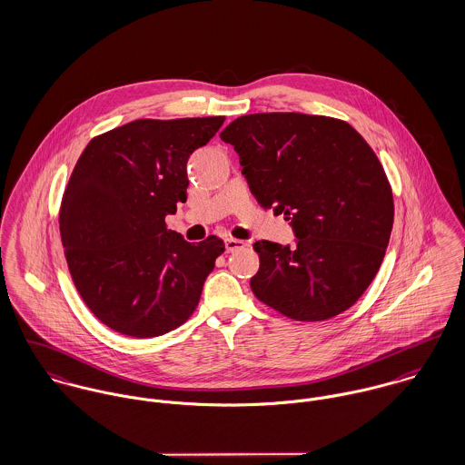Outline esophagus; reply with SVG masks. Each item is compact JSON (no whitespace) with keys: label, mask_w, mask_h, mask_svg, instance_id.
<instances>
[{"label":"esophagus","mask_w":465,"mask_h":465,"mask_svg":"<svg viewBox=\"0 0 465 465\" xmlns=\"http://www.w3.org/2000/svg\"><path fill=\"white\" fill-rule=\"evenodd\" d=\"M247 243L243 240H236V238H225V251L227 252H234L238 249H243Z\"/></svg>","instance_id":"obj_1"}]
</instances>
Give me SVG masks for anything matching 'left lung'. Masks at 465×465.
I'll use <instances>...</instances> for the list:
<instances>
[{
    "label": "left lung",
    "instance_id": "1",
    "mask_svg": "<svg viewBox=\"0 0 465 465\" xmlns=\"http://www.w3.org/2000/svg\"><path fill=\"white\" fill-rule=\"evenodd\" d=\"M220 137L240 155L258 203L284 213L297 236L293 247L254 243V295L302 322L349 310L376 277L394 223L374 150L349 124L301 113L240 116Z\"/></svg>",
    "mask_w": 465,
    "mask_h": 465
}]
</instances>
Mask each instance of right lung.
I'll return each instance as SVG.
<instances>
[{"label": "right lung", "mask_w": 465, "mask_h": 465, "mask_svg": "<svg viewBox=\"0 0 465 465\" xmlns=\"http://www.w3.org/2000/svg\"><path fill=\"white\" fill-rule=\"evenodd\" d=\"M223 122L135 120L93 137L78 157L61 203V236L80 297L107 328L150 338L195 312L225 245L216 236L188 243L164 218L186 202L190 155Z\"/></svg>", "instance_id": "right-lung-1"}]
</instances>
